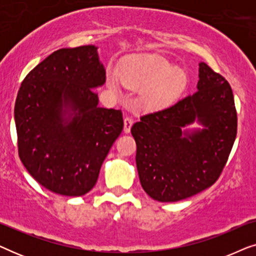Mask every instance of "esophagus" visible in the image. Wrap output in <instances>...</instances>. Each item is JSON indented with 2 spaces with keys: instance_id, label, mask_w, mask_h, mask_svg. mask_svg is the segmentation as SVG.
I'll return each mask as SVG.
<instances>
[{
  "instance_id": "esophagus-1",
  "label": "esophagus",
  "mask_w": 256,
  "mask_h": 256,
  "mask_svg": "<svg viewBox=\"0 0 256 256\" xmlns=\"http://www.w3.org/2000/svg\"><path fill=\"white\" fill-rule=\"evenodd\" d=\"M132 126V118H128V116L124 118V132H130Z\"/></svg>"
}]
</instances>
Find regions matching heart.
<instances>
[{"label": "heart", "mask_w": 256, "mask_h": 256, "mask_svg": "<svg viewBox=\"0 0 256 256\" xmlns=\"http://www.w3.org/2000/svg\"><path fill=\"white\" fill-rule=\"evenodd\" d=\"M122 82L130 88H141L138 100L144 108L164 107L177 99L188 86V74L166 58L148 56L132 62L122 73ZM110 88L118 87V76L108 74Z\"/></svg>", "instance_id": "1"}]
</instances>
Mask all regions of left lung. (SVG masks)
<instances>
[{
  "instance_id": "8db88e82",
  "label": "left lung",
  "mask_w": 256,
  "mask_h": 256,
  "mask_svg": "<svg viewBox=\"0 0 256 256\" xmlns=\"http://www.w3.org/2000/svg\"><path fill=\"white\" fill-rule=\"evenodd\" d=\"M197 92L132 124L136 166L148 196L178 202L211 186L222 174L236 136L230 84L199 62ZM197 123L198 128H191Z\"/></svg>"
}]
</instances>
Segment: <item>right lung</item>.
<instances>
[{
    "label": "right lung",
    "mask_w": 256,
    "mask_h": 256,
    "mask_svg": "<svg viewBox=\"0 0 256 256\" xmlns=\"http://www.w3.org/2000/svg\"><path fill=\"white\" fill-rule=\"evenodd\" d=\"M106 82L96 45L60 48L31 70L15 104L20 158L54 194L79 197L96 185L122 129L121 110L99 107Z\"/></svg>",
    "instance_id": "right-lung-1"
}]
</instances>
